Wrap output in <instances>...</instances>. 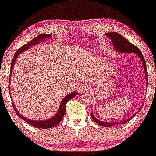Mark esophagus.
Here are the masks:
<instances>
[{"label": "esophagus", "instance_id": "1", "mask_svg": "<svg viewBox=\"0 0 156 156\" xmlns=\"http://www.w3.org/2000/svg\"><path fill=\"white\" fill-rule=\"evenodd\" d=\"M87 89H88V86L86 84H82L79 88V93L84 94L87 91Z\"/></svg>", "mask_w": 156, "mask_h": 156}]
</instances>
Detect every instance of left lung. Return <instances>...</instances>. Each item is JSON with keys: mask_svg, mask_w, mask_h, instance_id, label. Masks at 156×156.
I'll list each match as a JSON object with an SVG mask.
<instances>
[{"mask_svg": "<svg viewBox=\"0 0 156 156\" xmlns=\"http://www.w3.org/2000/svg\"><path fill=\"white\" fill-rule=\"evenodd\" d=\"M106 35H107L108 37L112 40L113 45H114V49L117 51V52H119V53H134V54H136L138 57H139L140 59L142 62L143 66H144V68L145 74H146V88H147V87H148V72H147L146 64V62H145L144 57L143 56L142 53L140 51L139 49H138L136 46L134 45V44H131V42H129L126 39V38L123 37V36L120 35L119 33H116V32L108 33L106 34ZM141 108H142V106L138 110V112L140 111ZM137 112H136L135 114H133L131 118L128 119L126 120L120 121V122H110L109 123V122H104V121H101L99 120V119H97L92 114V112H91V119H93V121L97 123V124H99V126H104V127H110V126H116L119 124H124V123H127L128 121L131 120V119L133 118V116H134L136 114H137Z\"/></svg>", "mask_w": 156, "mask_h": 156, "instance_id": "left-lung-1", "label": "left lung"}]
</instances>
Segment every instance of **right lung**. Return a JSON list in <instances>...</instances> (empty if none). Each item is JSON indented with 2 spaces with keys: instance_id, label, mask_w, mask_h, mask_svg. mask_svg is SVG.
Here are the masks:
<instances>
[{
  "instance_id": "1",
  "label": "right lung",
  "mask_w": 156,
  "mask_h": 156,
  "mask_svg": "<svg viewBox=\"0 0 156 156\" xmlns=\"http://www.w3.org/2000/svg\"><path fill=\"white\" fill-rule=\"evenodd\" d=\"M50 37H52V35L40 34L39 35H37V37L34 38L33 40H31L30 42H28V43L25 44V45H23V47H21L20 48L18 49V51H17V52H16V54H15V55H14L13 59H12V61L11 63V67H10L9 82H8V84H10V76H11L12 69H13L14 64H15V62H16V59H17V57H18V55H20V53H22L24 52V51L27 50L30 47H31L33 45H35V44L40 43V42L42 41V40H44V39H48V38H50ZM9 88H10V86H9ZM9 92H10V89H9ZM76 94H77V92L74 91V92H72L71 94H69L66 96V97L64 98V99H62V100L60 106H59V110L56 114V115L53 116L52 118L49 119H48V120H44V121H33V120H30V119L25 118V117L23 116L22 115H21L20 113L18 112V110L16 109V106H15L13 101H12V106H13V108H14L15 112H16V114L18 115V116L20 117V119H22L23 120L26 121L28 124H30L31 126H35L36 128H40V129H50V128L56 126L59 123H60L62 119V118L64 117V115H65V113L66 111V108H65L66 104H67V102L69 101L70 99H72L74 97H75ZM10 97H11V95H10Z\"/></svg>"
}]
</instances>
